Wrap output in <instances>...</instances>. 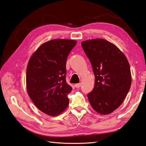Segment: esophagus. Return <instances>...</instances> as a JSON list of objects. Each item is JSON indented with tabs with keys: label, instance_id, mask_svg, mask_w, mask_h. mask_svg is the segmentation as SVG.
I'll return each mask as SVG.
<instances>
[{
	"label": "esophagus",
	"instance_id": "34e87169",
	"mask_svg": "<svg viewBox=\"0 0 146 146\" xmlns=\"http://www.w3.org/2000/svg\"><path fill=\"white\" fill-rule=\"evenodd\" d=\"M82 86V84L80 83H78V84H76L75 85V86L76 87V88H79V87H80Z\"/></svg>",
	"mask_w": 146,
	"mask_h": 146
}]
</instances>
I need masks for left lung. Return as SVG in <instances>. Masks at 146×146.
Segmentation results:
<instances>
[{"instance_id": "1", "label": "left lung", "mask_w": 146, "mask_h": 146, "mask_svg": "<svg viewBox=\"0 0 146 146\" xmlns=\"http://www.w3.org/2000/svg\"><path fill=\"white\" fill-rule=\"evenodd\" d=\"M82 46L95 76L94 88L87 94L90 104L101 114H109L121 105L130 89L128 59L117 46L103 39L83 41Z\"/></svg>"}]
</instances>
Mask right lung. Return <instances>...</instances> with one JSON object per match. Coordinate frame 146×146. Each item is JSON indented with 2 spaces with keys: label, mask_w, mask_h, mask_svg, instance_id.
Instances as JSON below:
<instances>
[{
  "label": "right lung",
  "mask_w": 146,
  "mask_h": 146,
  "mask_svg": "<svg viewBox=\"0 0 146 146\" xmlns=\"http://www.w3.org/2000/svg\"><path fill=\"white\" fill-rule=\"evenodd\" d=\"M76 41L53 39L39 46L29 59L26 85L37 108L49 115L62 112L69 104L72 87L66 81V60Z\"/></svg>",
  "instance_id": "right-lung-1"
}]
</instances>
